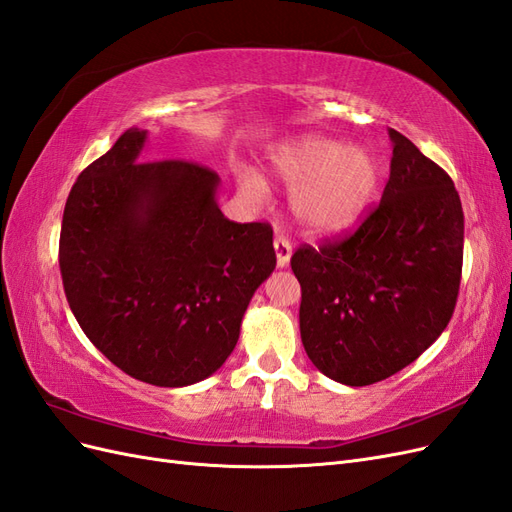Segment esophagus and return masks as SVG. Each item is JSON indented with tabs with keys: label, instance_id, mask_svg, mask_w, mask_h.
<instances>
[{
	"label": "esophagus",
	"instance_id": "1",
	"mask_svg": "<svg viewBox=\"0 0 512 512\" xmlns=\"http://www.w3.org/2000/svg\"><path fill=\"white\" fill-rule=\"evenodd\" d=\"M273 247H275V258H277V267H286L292 256V245L286 237H275L273 239Z\"/></svg>",
	"mask_w": 512,
	"mask_h": 512
}]
</instances>
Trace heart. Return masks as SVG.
Masks as SVG:
<instances>
[{"mask_svg":"<svg viewBox=\"0 0 512 512\" xmlns=\"http://www.w3.org/2000/svg\"><path fill=\"white\" fill-rule=\"evenodd\" d=\"M269 162L275 177L292 190L294 218L314 235H335L352 226L380 183L374 153L324 136L294 138L275 147ZM239 183L247 196H262L260 177L247 173Z\"/></svg>","mask_w":512,"mask_h":512,"instance_id":"heart-1","label":"heart"}]
</instances>
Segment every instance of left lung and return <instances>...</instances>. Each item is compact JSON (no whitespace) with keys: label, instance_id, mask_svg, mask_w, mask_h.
<instances>
[{"label":"left lung","instance_id":"8db88e82","mask_svg":"<svg viewBox=\"0 0 512 512\" xmlns=\"http://www.w3.org/2000/svg\"><path fill=\"white\" fill-rule=\"evenodd\" d=\"M389 136L380 205L346 239L303 245L290 260L303 348L324 376L348 386L416 361L446 329L459 294L463 211L453 179L404 134Z\"/></svg>","mask_w":512,"mask_h":512}]
</instances>
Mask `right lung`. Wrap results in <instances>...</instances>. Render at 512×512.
Returning <instances> with one entry per match:
<instances>
[{
  "instance_id": "obj_1",
  "label": "right lung",
  "mask_w": 512,
  "mask_h": 512,
  "mask_svg": "<svg viewBox=\"0 0 512 512\" xmlns=\"http://www.w3.org/2000/svg\"><path fill=\"white\" fill-rule=\"evenodd\" d=\"M130 128L72 185L59 269L76 322L108 361L156 386L209 378L235 350L275 269L273 230L218 207L220 177L183 160L141 162Z\"/></svg>"
}]
</instances>
